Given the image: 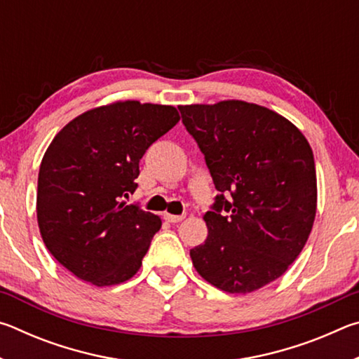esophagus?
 I'll return each instance as SVG.
<instances>
[{
    "instance_id": "1",
    "label": "esophagus",
    "mask_w": 359,
    "mask_h": 359,
    "mask_svg": "<svg viewBox=\"0 0 359 359\" xmlns=\"http://www.w3.org/2000/svg\"><path fill=\"white\" fill-rule=\"evenodd\" d=\"M184 215H172V214H165V220L169 223H179L184 220Z\"/></svg>"
}]
</instances>
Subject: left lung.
Masks as SVG:
<instances>
[{
    "label": "left lung",
    "instance_id": "8db88e82",
    "mask_svg": "<svg viewBox=\"0 0 359 359\" xmlns=\"http://www.w3.org/2000/svg\"><path fill=\"white\" fill-rule=\"evenodd\" d=\"M220 194L190 250L204 280L245 294L280 277L302 252L317 214L311 144L297 126L241 100L179 106Z\"/></svg>",
    "mask_w": 359,
    "mask_h": 359
}]
</instances>
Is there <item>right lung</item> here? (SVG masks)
Segmentation results:
<instances>
[{"mask_svg": "<svg viewBox=\"0 0 359 359\" xmlns=\"http://www.w3.org/2000/svg\"><path fill=\"white\" fill-rule=\"evenodd\" d=\"M180 120L174 106L115 101L77 115L42 156L36 214L47 250L77 278L112 287L136 274L161 218L121 198L139 160Z\"/></svg>", "mask_w": 359, "mask_h": 359, "instance_id": "1", "label": "right lung"}]
</instances>
